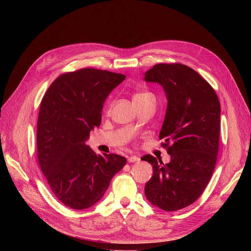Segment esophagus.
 Instances as JSON below:
<instances>
[{"label":"esophagus","mask_w":251,"mask_h":251,"mask_svg":"<svg viewBox=\"0 0 251 251\" xmlns=\"http://www.w3.org/2000/svg\"><path fill=\"white\" fill-rule=\"evenodd\" d=\"M140 159L138 156H136V155H132V156H129L128 157V162L129 163H134V162H138Z\"/></svg>","instance_id":"esophagus-1"}]
</instances>
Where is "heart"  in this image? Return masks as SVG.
Segmentation results:
<instances>
[{"mask_svg": "<svg viewBox=\"0 0 251 251\" xmlns=\"http://www.w3.org/2000/svg\"><path fill=\"white\" fill-rule=\"evenodd\" d=\"M151 95L149 94V92H138V94H136L133 99H141V98H146V97H151Z\"/></svg>", "mask_w": 251, "mask_h": 251, "instance_id": "1", "label": "heart"}]
</instances>
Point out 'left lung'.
I'll list each match as a JSON object with an SVG mask.
<instances>
[{"label": "left lung", "instance_id": "1", "mask_svg": "<svg viewBox=\"0 0 251 251\" xmlns=\"http://www.w3.org/2000/svg\"><path fill=\"white\" fill-rule=\"evenodd\" d=\"M162 85L168 100L160 132L171 161L151 154L141 157L152 166L144 193L151 204L174 212L193 203L214 173L220 140V100L214 88L186 65L156 64L144 74Z\"/></svg>", "mask_w": 251, "mask_h": 251}]
</instances>
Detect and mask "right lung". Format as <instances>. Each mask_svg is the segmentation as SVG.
Listing matches in <instances>:
<instances>
[{"instance_id": "right-lung-1", "label": "right lung", "mask_w": 251, "mask_h": 251, "mask_svg": "<svg viewBox=\"0 0 251 251\" xmlns=\"http://www.w3.org/2000/svg\"><path fill=\"white\" fill-rule=\"evenodd\" d=\"M125 75L83 68L60 75L39 108L36 148L39 167L57 199L73 209L97 203L125 165L122 155L97 154L85 141L100 125L103 102Z\"/></svg>"}]
</instances>
